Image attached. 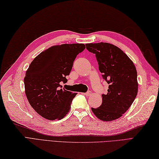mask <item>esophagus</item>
<instances>
[{
    "instance_id": "esophagus-1",
    "label": "esophagus",
    "mask_w": 159,
    "mask_h": 159,
    "mask_svg": "<svg viewBox=\"0 0 159 159\" xmlns=\"http://www.w3.org/2000/svg\"><path fill=\"white\" fill-rule=\"evenodd\" d=\"M84 95H86L87 97L91 96V91H88V92H87L86 93H84Z\"/></svg>"
}]
</instances>
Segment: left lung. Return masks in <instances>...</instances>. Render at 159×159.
Returning <instances> with one entry per match:
<instances>
[{
    "mask_svg": "<svg viewBox=\"0 0 159 159\" xmlns=\"http://www.w3.org/2000/svg\"><path fill=\"white\" fill-rule=\"evenodd\" d=\"M86 48L95 54L103 79L109 84L107 93L102 95L101 106L92 107V111L104 121L118 119L131 106L137 95L135 65L121 49L113 44L87 43Z\"/></svg>",
    "mask_w": 159,
    "mask_h": 159,
    "instance_id": "8db88e82",
    "label": "left lung"
}]
</instances>
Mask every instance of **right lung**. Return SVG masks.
<instances>
[{
    "label": "right lung",
    "instance_id": "1",
    "mask_svg": "<svg viewBox=\"0 0 159 159\" xmlns=\"http://www.w3.org/2000/svg\"><path fill=\"white\" fill-rule=\"evenodd\" d=\"M83 43L61 44L49 48L36 56L24 78L25 92L31 106L49 120H61L70 111L76 93L66 90V83L76 56Z\"/></svg>",
    "mask_w": 159,
    "mask_h": 159
}]
</instances>
